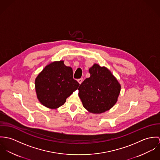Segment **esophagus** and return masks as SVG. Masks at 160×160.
<instances>
[{"label": "esophagus", "instance_id": "esophagus-1", "mask_svg": "<svg viewBox=\"0 0 160 160\" xmlns=\"http://www.w3.org/2000/svg\"><path fill=\"white\" fill-rule=\"evenodd\" d=\"M78 83H79L80 84H81V83H82V82H83V78H81L78 79Z\"/></svg>", "mask_w": 160, "mask_h": 160}]
</instances>
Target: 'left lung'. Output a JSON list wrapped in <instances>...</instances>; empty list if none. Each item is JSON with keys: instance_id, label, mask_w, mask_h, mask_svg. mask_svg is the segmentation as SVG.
<instances>
[{"instance_id": "left-lung-1", "label": "left lung", "mask_w": 160, "mask_h": 160, "mask_svg": "<svg viewBox=\"0 0 160 160\" xmlns=\"http://www.w3.org/2000/svg\"><path fill=\"white\" fill-rule=\"evenodd\" d=\"M90 77L80 85L78 96L83 107L93 113L110 109L117 101L121 86L105 67L94 64L89 69Z\"/></svg>"}]
</instances>
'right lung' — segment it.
<instances>
[{"label": "right lung", "mask_w": 160, "mask_h": 160, "mask_svg": "<svg viewBox=\"0 0 160 160\" xmlns=\"http://www.w3.org/2000/svg\"><path fill=\"white\" fill-rule=\"evenodd\" d=\"M35 85L39 101L50 108L62 106L80 85L73 78L72 69L66 66L62 61L47 66L36 78Z\"/></svg>", "instance_id": "right-lung-1"}]
</instances>
